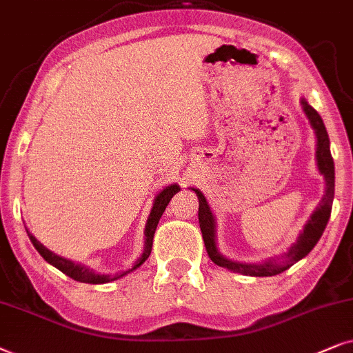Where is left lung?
Instances as JSON below:
<instances>
[{
    "label": "left lung",
    "instance_id": "left-lung-1",
    "mask_svg": "<svg viewBox=\"0 0 353 353\" xmlns=\"http://www.w3.org/2000/svg\"><path fill=\"white\" fill-rule=\"evenodd\" d=\"M302 106L305 114H307L310 124L314 129V134H316V161H318V169L319 172L324 176V181H326V194H324L321 203L314 213L310 216L308 223L305 224L303 231L300 232L297 242L292 243L290 248L283 255L270 258V260L258 263V265H252V263H242V261H234L229 260L221 255L218 252V247H216V223L214 216L211 213L208 201H206L205 195L201 194L199 189L195 190L196 196H199V223L201 229V237H203L206 252H208V256L211 261L216 263V265L221 268H228V270L241 272V274L245 276H276L279 272L289 270L290 266L295 265L299 260H302L303 256H307L310 252L313 250V247L316 245L319 237L323 236L324 229H326L327 221H330L331 216V208H332V199H334V161H332L331 150H330V137H327L326 128H324L321 116L318 114L316 110H313L312 106L308 105L307 101L302 98Z\"/></svg>",
    "mask_w": 353,
    "mask_h": 353
}]
</instances>
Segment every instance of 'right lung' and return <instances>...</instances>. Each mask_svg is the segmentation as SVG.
<instances>
[{
  "mask_svg": "<svg viewBox=\"0 0 353 353\" xmlns=\"http://www.w3.org/2000/svg\"><path fill=\"white\" fill-rule=\"evenodd\" d=\"M179 190H181L179 185L172 184V185H168L166 189H163L157 195V199H154V203H153V208H152V213H150L147 225H145V248H143L142 256H140L139 260L134 263L132 268H129L128 271H122L116 276L97 274V272L92 271L90 268L82 266V265H79V263H74V261L68 260V258H63V256L56 255V253H53V252H50L48 248L41 245V243L37 241V239L32 236L29 231H27V234H29L30 241H32V243H34V247L37 248V252H39L40 255L45 258V261H48L50 265L58 268V270L63 271L65 276H69V278H72L74 281H79V283L105 284V283H110V281H116V279L122 278V276H125L130 271L137 270V268L142 265V263H145V260H147V258L150 256V253H152L153 236H154V231H157V225L159 223V218H161V214L164 213V210H166V206H168L169 201H171L172 196L176 195Z\"/></svg>",
  "mask_w": 353,
  "mask_h": 353,
  "instance_id": "obj_1",
  "label": "right lung"
}]
</instances>
